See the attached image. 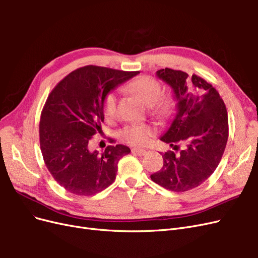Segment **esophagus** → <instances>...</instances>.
<instances>
[{"mask_svg":"<svg viewBox=\"0 0 258 258\" xmlns=\"http://www.w3.org/2000/svg\"><path fill=\"white\" fill-rule=\"evenodd\" d=\"M131 152H132V154L139 155V156H144L146 154V151L142 150V148H132Z\"/></svg>","mask_w":258,"mask_h":258,"instance_id":"esophagus-1","label":"esophagus"}]
</instances>
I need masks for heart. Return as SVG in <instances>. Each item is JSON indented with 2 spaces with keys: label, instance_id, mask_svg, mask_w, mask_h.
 I'll return each mask as SVG.
<instances>
[{
  "label": "heart",
  "instance_id": "obj_1",
  "mask_svg": "<svg viewBox=\"0 0 258 258\" xmlns=\"http://www.w3.org/2000/svg\"><path fill=\"white\" fill-rule=\"evenodd\" d=\"M127 88L130 92L135 93L143 102L152 107L153 114L159 117L167 116L172 110L173 102L170 98H159L161 95V87L159 83L148 76H142L131 81ZM117 96L115 91L108 92L103 99L102 111L107 120H112L116 115ZM155 134L154 128L144 123L128 124L120 131L122 141L134 146H141L148 142Z\"/></svg>",
  "mask_w": 258,
  "mask_h": 258
}]
</instances>
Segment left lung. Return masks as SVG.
Returning a JSON list of instances; mask_svg holds the SVG:
<instances>
[{"mask_svg": "<svg viewBox=\"0 0 258 258\" xmlns=\"http://www.w3.org/2000/svg\"><path fill=\"white\" fill-rule=\"evenodd\" d=\"M158 79L168 84L176 100V114L160 140L178 154H162L163 166L151 175L165 188L181 192L198 187L210 177L220 163L228 140V115L220 93L200 76L161 69Z\"/></svg>", "mask_w": 258, "mask_h": 258, "instance_id": "obj_1", "label": "left lung"}]
</instances>
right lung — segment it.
Returning <instances> with one entry per match:
<instances>
[{"mask_svg":"<svg viewBox=\"0 0 258 258\" xmlns=\"http://www.w3.org/2000/svg\"><path fill=\"white\" fill-rule=\"evenodd\" d=\"M138 73L86 66L67 75L49 93L40 120L41 151L50 174L68 191L91 196L115 181L117 163L130 148L108 145L99 154L90 152L88 143L102 132L104 97Z\"/></svg>","mask_w":258,"mask_h":258,"instance_id":"1","label":"right lung"}]
</instances>
